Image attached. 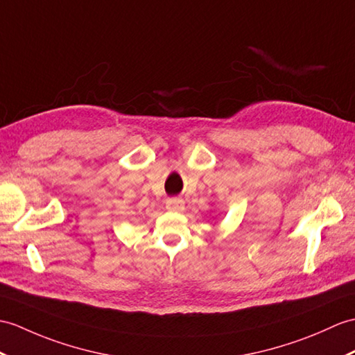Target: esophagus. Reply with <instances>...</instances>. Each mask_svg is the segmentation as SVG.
<instances>
[{
  "mask_svg": "<svg viewBox=\"0 0 355 355\" xmlns=\"http://www.w3.org/2000/svg\"><path fill=\"white\" fill-rule=\"evenodd\" d=\"M166 209L171 211H181L184 209V201L180 198H171L166 201Z\"/></svg>",
  "mask_w": 355,
  "mask_h": 355,
  "instance_id": "34e87169",
  "label": "esophagus"
}]
</instances>
